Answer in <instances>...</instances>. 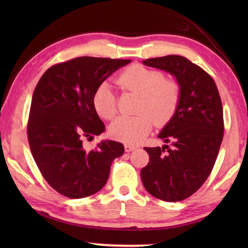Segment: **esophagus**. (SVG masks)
Returning <instances> with one entry per match:
<instances>
[{
    "label": "esophagus",
    "mask_w": 248,
    "mask_h": 248,
    "mask_svg": "<svg viewBox=\"0 0 248 248\" xmlns=\"http://www.w3.org/2000/svg\"><path fill=\"white\" fill-rule=\"evenodd\" d=\"M137 149V146H134V145H130V144H125L124 145V151L125 152H132V151H134Z\"/></svg>",
    "instance_id": "34e87169"
}]
</instances>
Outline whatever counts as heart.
<instances>
[{
  "label": "heart",
  "instance_id": "1",
  "mask_svg": "<svg viewBox=\"0 0 248 248\" xmlns=\"http://www.w3.org/2000/svg\"><path fill=\"white\" fill-rule=\"evenodd\" d=\"M118 85L125 91L140 95L137 112L132 117H119L111 124L109 134L112 139L127 144H137L148 136L154 121L163 125L173 118L180 102V86L174 79H166L157 70L142 64H132L120 73ZM96 114L111 120L117 114L116 97L106 84L95 90L92 98Z\"/></svg>",
  "mask_w": 248,
  "mask_h": 248
}]
</instances>
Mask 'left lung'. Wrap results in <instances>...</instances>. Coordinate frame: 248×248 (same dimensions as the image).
Returning a JSON list of instances; mask_svg holds the SVG:
<instances>
[{
    "label": "left lung",
    "instance_id": "8db88e82",
    "mask_svg": "<svg viewBox=\"0 0 248 248\" xmlns=\"http://www.w3.org/2000/svg\"><path fill=\"white\" fill-rule=\"evenodd\" d=\"M142 63L173 74L180 86L177 110L161 133L162 148H144L148 165L141 179L155 198L176 202L202 186L215 166L224 134L223 108L213 78L182 56H165Z\"/></svg>",
    "mask_w": 248,
    "mask_h": 248
}]
</instances>
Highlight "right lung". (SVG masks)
I'll return each instance as SVG.
<instances>
[{
	"label": "right lung",
	"instance_id": "obj_1",
	"mask_svg": "<svg viewBox=\"0 0 248 248\" xmlns=\"http://www.w3.org/2000/svg\"><path fill=\"white\" fill-rule=\"evenodd\" d=\"M130 62L79 57L52 65L40 78L29 111L28 142L41 175L59 194L73 199L96 194L107 183L112 161L124 154V145L110 140L84 150L83 138L105 131L93 94Z\"/></svg>",
	"mask_w": 248,
	"mask_h": 248
}]
</instances>
